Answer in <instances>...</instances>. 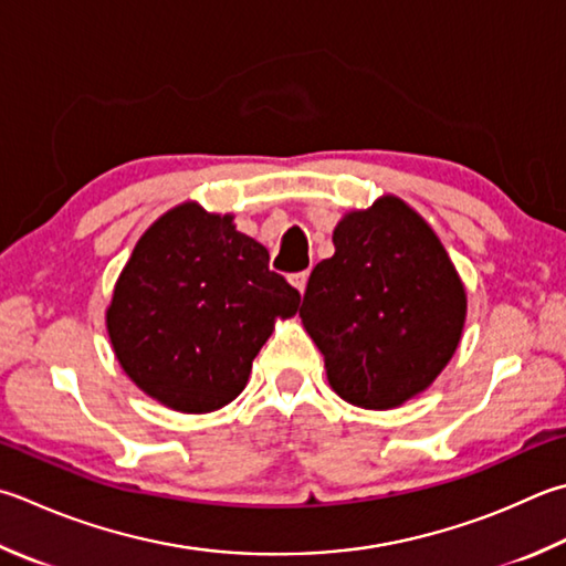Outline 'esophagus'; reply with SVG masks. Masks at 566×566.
I'll return each instance as SVG.
<instances>
[{
  "label": "esophagus",
  "instance_id": "34e87169",
  "mask_svg": "<svg viewBox=\"0 0 566 566\" xmlns=\"http://www.w3.org/2000/svg\"><path fill=\"white\" fill-rule=\"evenodd\" d=\"M307 275H311V273H307V271H303V273H293L291 275V285L295 287V291L297 293H305V287H307Z\"/></svg>",
  "mask_w": 566,
  "mask_h": 566
}]
</instances>
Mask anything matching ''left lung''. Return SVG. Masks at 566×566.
<instances>
[{
	"label": "left lung",
	"instance_id": "8db88e82",
	"mask_svg": "<svg viewBox=\"0 0 566 566\" xmlns=\"http://www.w3.org/2000/svg\"><path fill=\"white\" fill-rule=\"evenodd\" d=\"M333 243V259L307 281L303 327L339 399L397 409L451 361L465 325V285L431 223L394 195L347 211Z\"/></svg>",
	"mask_w": 566,
	"mask_h": 566
}]
</instances>
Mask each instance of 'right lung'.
<instances>
[{
	"label": "right lung",
	"instance_id": "1",
	"mask_svg": "<svg viewBox=\"0 0 566 566\" xmlns=\"http://www.w3.org/2000/svg\"><path fill=\"white\" fill-rule=\"evenodd\" d=\"M297 305L301 293L269 271V251L233 214L185 201L137 239L105 327L137 389L172 411L209 413L239 397L275 319Z\"/></svg>",
	"mask_w": 566,
	"mask_h": 566
}]
</instances>
